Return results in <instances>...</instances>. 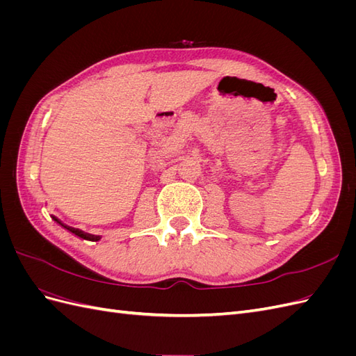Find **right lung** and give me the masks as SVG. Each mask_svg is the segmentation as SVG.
Returning a JSON list of instances; mask_svg holds the SVG:
<instances>
[{
    "mask_svg": "<svg viewBox=\"0 0 356 356\" xmlns=\"http://www.w3.org/2000/svg\"><path fill=\"white\" fill-rule=\"evenodd\" d=\"M53 220H55L58 224H60L63 229H67L68 232H71V233H74L75 236H79V238H81V239H86V241H92V242H96V241H99L101 238L99 236H93V234H89V233H84V232H81V230H79V229H74V227H68V225H65L63 224L59 218H56V217H53Z\"/></svg>",
    "mask_w": 356,
    "mask_h": 356,
    "instance_id": "obj_1",
    "label": "right lung"
}]
</instances>
